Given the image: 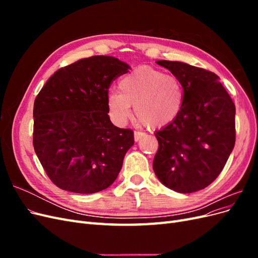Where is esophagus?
Here are the masks:
<instances>
[{
	"label": "esophagus",
	"mask_w": 258,
	"mask_h": 258,
	"mask_svg": "<svg viewBox=\"0 0 258 258\" xmlns=\"http://www.w3.org/2000/svg\"><path fill=\"white\" fill-rule=\"evenodd\" d=\"M144 136H145V134H143V132H141V131H135V141L136 142L140 141V140H141Z\"/></svg>",
	"instance_id": "esophagus-1"
}]
</instances>
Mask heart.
<instances>
[{
  "instance_id": "heart-1",
  "label": "heart",
  "mask_w": 258,
  "mask_h": 258,
  "mask_svg": "<svg viewBox=\"0 0 258 258\" xmlns=\"http://www.w3.org/2000/svg\"><path fill=\"white\" fill-rule=\"evenodd\" d=\"M118 88L106 99L108 112L117 123H123L131 116V105H135L138 119L151 128L167 126L182 108L181 83L152 67H140L122 76Z\"/></svg>"
}]
</instances>
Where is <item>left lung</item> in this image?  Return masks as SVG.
I'll return each instance as SVG.
<instances>
[{"label":"left lung","mask_w":258,"mask_h":258,"mask_svg":"<svg viewBox=\"0 0 258 258\" xmlns=\"http://www.w3.org/2000/svg\"><path fill=\"white\" fill-rule=\"evenodd\" d=\"M156 63L176 77L184 97L176 118L156 131L154 172L174 191H198L220 175L233 150L236 106L216 74L178 61Z\"/></svg>","instance_id":"obj_1"}]
</instances>
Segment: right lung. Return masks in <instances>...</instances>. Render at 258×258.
Masks as SVG:
<instances>
[{"label":"right lung","instance_id":"obj_1","mask_svg":"<svg viewBox=\"0 0 258 258\" xmlns=\"http://www.w3.org/2000/svg\"><path fill=\"white\" fill-rule=\"evenodd\" d=\"M128 69L111 56L81 59L54 72L37 95L34 151L59 188L93 194L118 176L135 137L112 123L106 99L111 83Z\"/></svg>","mask_w":258,"mask_h":258}]
</instances>
